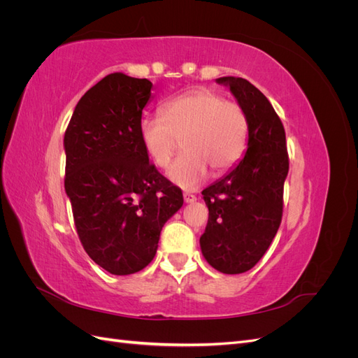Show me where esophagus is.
I'll return each mask as SVG.
<instances>
[{"mask_svg": "<svg viewBox=\"0 0 358 358\" xmlns=\"http://www.w3.org/2000/svg\"><path fill=\"white\" fill-rule=\"evenodd\" d=\"M196 200H197L196 196H192V194H189V192L183 194V201H185V203H194Z\"/></svg>", "mask_w": 358, "mask_h": 358, "instance_id": "1", "label": "esophagus"}]
</instances>
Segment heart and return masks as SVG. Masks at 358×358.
I'll return each mask as SVG.
<instances>
[{
	"label": "heart",
	"instance_id": "1",
	"mask_svg": "<svg viewBox=\"0 0 358 358\" xmlns=\"http://www.w3.org/2000/svg\"><path fill=\"white\" fill-rule=\"evenodd\" d=\"M138 138L158 167H167L182 140L183 154L167 170L171 183L192 189L208 178L221 176L242 159L248 148L249 122L236 101L210 88H197L159 106V115L138 122Z\"/></svg>",
	"mask_w": 358,
	"mask_h": 358
}]
</instances>
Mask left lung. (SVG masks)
Here are the masks:
<instances>
[{"label":"left lung","mask_w":358,"mask_h":358,"mask_svg":"<svg viewBox=\"0 0 358 358\" xmlns=\"http://www.w3.org/2000/svg\"><path fill=\"white\" fill-rule=\"evenodd\" d=\"M249 122L243 158L225 176L203 189L209 221L200 237L201 254L221 273L251 270L272 243L282 220L288 175L285 129L266 95L246 79L225 76Z\"/></svg>","instance_id":"obj_1"}]
</instances>
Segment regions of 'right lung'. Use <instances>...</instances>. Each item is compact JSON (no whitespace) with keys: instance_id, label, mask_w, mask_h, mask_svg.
Returning <instances> with one entry per match:
<instances>
[{"instance_id":"obj_1","label":"right lung","mask_w":358,"mask_h":358,"mask_svg":"<svg viewBox=\"0 0 358 358\" xmlns=\"http://www.w3.org/2000/svg\"><path fill=\"white\" fill-rule=\"evenodd\" d=\"M150 91L148 79L106 76L79 100L64 136L76 230L86 254L117 276L152 262L162 227L183 204L138 138Z\"/></svg>"}]
</instances>
